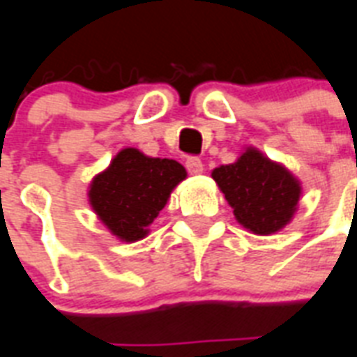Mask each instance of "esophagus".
Segmentation results:
<instances>
[{
  "instance_id": "obj_1",
  "label": "esophagus",
  "mask_w": 357,
  "mask_h": 357,
  "mask_svg": "<svg viewBox=\"0 0 357 357\" xmlns=\"http://www.w3.org/2000/svg\"><path fill=\"white\" fill-rule=\"evenodd\" d=\"M185 167L189 170L190 174H202L204 172V162L198 159V157H187V161H185Z\"/></svg>"
}]
</instances>
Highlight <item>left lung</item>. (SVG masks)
<instances>
[{
	"instance_id": "left-lung-1",
	"label": "left lung",
	"mask_w": 357,
	"mask_h": 357,
	"mask_svg": "<svg viewBox=\"0 0 357 357\" xmlns=\"http://www.w3.org/2000/svg\"><path fill=\"white\" fill-rule=\"evenodd\" d=\"M213 179L234 207L235 218L252 234L271 235L293 218L300 183L282 165L248 148L234 165L213 170Z\"/></svg>"
}]
</instances>
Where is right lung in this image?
<instances>
[{"label":"right lung","mask_w":357,"mask_h":357,"mask_svg":"<svg viewBox=\"0 0 357 357\" xmlns=\"http://www.w3.org/2000/svg\"><path fill=\"white\" fill-rule=\"evenodd\" d=\"M185 176V168L174 159H153L126 148L94 178L91 206L116 237L133 243L148 235V226Z\"/></svg>","instance_id":"add662e5"}]
</instances>
